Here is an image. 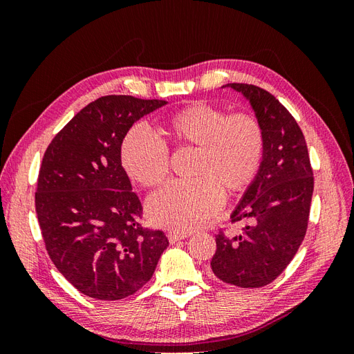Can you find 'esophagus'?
Listing matches in <instances>:
<instances>
[{
  "label": "esophagus",
  "instance_id": "esophagus-1",
  "mask_svg": "<svg viewBox=\"0 0 354 354\" xmlns=\"http://www.w3.org/2000/svg\"><path fill=\"white\" fill-rule=\"evenodd\" d=\"M190 233H178V232H169L168 233V241H169V243H177V242H180V241H183V239H186L187 236H189Z\"/></svg>",
  "mask_w": 354,
  "mask_h": 354
}]
</instances>
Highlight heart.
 Listing matches in <instances>:
<instances>
[{
  "label": "heart",
  "mask_w": 354,
  "mask_h": 354,
  "mask_svg": "<svg viewBox=\"0 0 354 354\" xmlns=\"http://www.w3.org/2000/svg\"><path fill=\"white\" fill-rule=\"evenodd\" d=\"M178 143L201 147L194 180H173L147 199V216L156 226L190 232L224 205V190H242L261 167L266 137L250 113L229 115L216 104L198 102L168 118ZM121 160L131 178L155 186L169 171L167 143L146 125H134L121 146Z\"/></svg>",
  "instance_id": "heart-1"
}]
</instances>
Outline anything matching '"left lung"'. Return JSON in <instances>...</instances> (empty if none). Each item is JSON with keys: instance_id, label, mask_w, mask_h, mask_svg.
<instances>
[{"instance_id": "left-lung-1", "label": "left lung", "mask_w": 354, "mask_h": 354, "mask_svg": "<svg viewBox=\"0 0 354 354\" xmlns=\"http://www.w3.org/2000/svg\"><path fill=\"white\" fill-rule=\"evenodd\" d=\"M224 87L250 102L264 130L266 147L259 173L230 214L232 223L248 224L234 236L217 234L211 270L226 283L260 288L286 269L304 239L313 171L303 131L274 95L250 84Z\"/></svg>"}]
</instances>
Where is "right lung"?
<instances>
[{
    "mask_svg": "<svg viewBox=\"0 0 354 354\" xmlns=\"http://www.w3.org/2000/svg\"><path fill=\"white\" fill-rule=\"evenodd\" d=\"M164 104L104 95L75 115L42 158L35 194L42 238L57 270L84 295H133L167 250L162 232L142 227V203L121 162L128 130Z\"/></svg>",
    "mask_w": 354,
    "mask_h": 354,
    "instance_id": "obj_1",
    "label": "right lung"
}]
</instances>
